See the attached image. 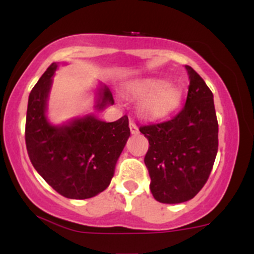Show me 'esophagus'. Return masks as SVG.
Segmentation results:
<instances>
[{
	"mask_svg": "<svg viewBox=\"0 0 254 254\" xmlns=\"http://www.w3.org/2000/svg\"><path fill=\"white\" fill-rule=\"evenodd\" d=\"M129 127H130V132H131V134H134V135L139 134V127H136V124H135V123L130 122Z\"/></svg>",
	"mask_w": 254,
	"mask_h": 254,
	"instance_id": "34e87169",
	"label": "esophagus"
}]
</instances>
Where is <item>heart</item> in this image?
<instances>
[{
	"instance_id": "b5f03b06",
	"label": "heart",
	"mask_w": 254,
	"mask_h": 254,
	"mask_svg": "<svg viewBox=\"0 0 254 254\" xmlns=\"http://www.w3.org/2000/svg\"><path fill=\"white\" fill-rule=\"evenodd\" d=\"M130 93L140 102L139 112L146 119L156 120L175 112L181 103L182 93L166 79L146 78L130 86Z\"/></svg>"
}]
</instances>
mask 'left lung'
I'll use <instances>...</instances> for the list:
<instances>
[{
    "instance_id": "left-lung-1",
    "label": "left lung",
    "mask_w": 254,
    "mask_h": 254,
    "mask_svg": "<svg viewBox=\"0 0 254 254\" xmlns=\"http://www.w3.org/2000/svg\"><path fill=\"white\" fill-rule=\"evenodd\" d=\"M186 68L189 87L183 109L167 122L140 127L150 143L145 165L151 193L165 204L184 203L200 191L219 146L212 92L190 66Z\"/></svg>"
}]
</instances>
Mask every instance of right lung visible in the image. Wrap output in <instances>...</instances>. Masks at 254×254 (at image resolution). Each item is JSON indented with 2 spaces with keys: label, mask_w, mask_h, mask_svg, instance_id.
<instances>
[{
  "label": "right lung",
  "mask_w": 254,
  "mask_h": 254,
  "mask_svg": "<svg viewBox=\"0 0 254 254\" xmlns=\"http://www.w3.org/2000/svg\"><path fill=\"white\" fill-rule=\"evenodd\" d=\"M58 64L47 68L28 99L25 145L30 162L49 186L70 199L96 196L111 183L115 165L130 136L127 115L113 123L93 114L61 127L47 119L49 92ZM114 104L108 87H102L96 108Z\"/></svg>",
  "instance_id": "obj_1"
}]
</instances>
